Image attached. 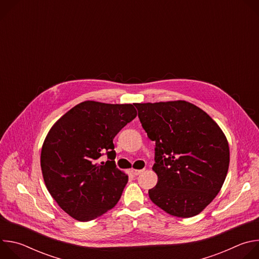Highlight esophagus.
<instances>
[{"label":"esophagus","instance_id":"esophagus-1","mask_svg":"<svg viewBox=\"0 0 259 259\" xmlns=\"http://www.w3.org/2000/svg\"><path fill=\"white\" fill-rule=\"evenodd\" d=\"M131 172H132V174H133V175H139V174H141V173L143 172V170H137V169H132V170H131Z\"/></svg>","mask_w":259,"mask_h":259}]
</instances>
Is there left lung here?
Segmentation results:
<instances>
[{"label": "left lung", "instance_id": "left-lung-1", "mask_svg": "<svg viewBox=\"0 0 259 259\" xmlns=\"http://www.w3.org/2000/svg\"><path fill=\"white\" fill-rule=\"evenodd\" d=\"M147 136L156 142L154 204L170 215L188 218L216 197L230 165L228 139L217 123L195 104L175 100L134 103Z\"/></svg>", "mask_w": 259, "mask_h": 259}]
</instances>
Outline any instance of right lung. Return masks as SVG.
Segmentation results:
<instances>
[{
  "instance_id": "add662e5",
  "label": "right lung",
  "mask_w": 259,
  "mask_h": 259,
  "mask_svg": "<svg viewBox=\"0 0 259 259\" xmlns=\"http://www.w3.org/2000/svg\"><path fill=\"white\" fill-rule=\"evenodd\" d=\"M136 116L133 104L87 100L48 132L41 152L43 178L52 198L72 218L95 219L119 202L128 175L116 166L113 139ZM103 152L110 160L98 163Z\"/></svg>"
}]
</instances>
